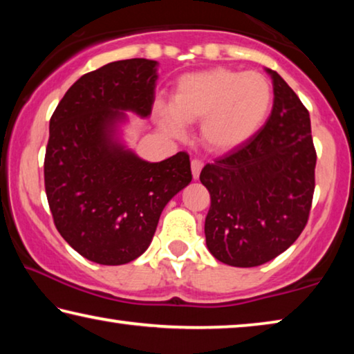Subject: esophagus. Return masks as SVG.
Masks as SVG:
<instances>
[{
    "mask_svg": "<svg viewBox=\"0 0 354 354\" xmlns=\"http://www.w3.org/2000/svg\"><path fill=\"white\" fill-rule=\"evenodd\" d=\"M190 167H192V175H194L195 179H198L200 173H201V169H203V162L200 159H194L190 162Z\"/></svg>",
    "mask_w": 354,
    "mask_h": 354,
    "instance_id": "obj_1",
    "label": "esophagus"
}]
</instances>
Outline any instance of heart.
<instances>
[{
    "mask_svg": "<svg viewBox=\"0 0 354 354\" xmlns=\"http://www.w3.org/2000/svg\"><path fill=\"white\" fill-rule=\"evenodd\" d=\"M272 103V86L263 75L215 67L179 77L173 101H156V113L173 136H183L185 123L201 122L203 143L225 153L257 134Z\"/></svg>",
    "mask_w": 354,
    "mask_h": 354,
    "instance_id": "heart-1",
    "label": "heart"
}]
</instances>
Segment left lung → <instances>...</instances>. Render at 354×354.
<instances>
[{"label":"left lung","mask_w":354,"mask_h":354,"mask_svg":"<svg viewBox=\"0 0 354 354\" xmlns=\"http://www.w3.org/2000/svg\"><path fill=\"white\" fill-rule=\"evenodd\" d=\"M267 71L274 95L267 123L200 175L211 194L206 245L232 267L262 266L286 251L313 206L317 154L309 112L277 71Z\"/></svg>","instance_id":"8db88e82"}]
</instances>
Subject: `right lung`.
Masks as SVG:
<instances>
[{"mask_svg": "<svg viewBox=\"0 0 354 354\" xmlns=\"http://www.w3.org/2000/svg\"><path fill=\"white\" fill-rule=\"evenodd\" d=\"M156 67L127 59L86 73L50 120L44 175L53 220L71 248L103 266L145 253L165 205L192 181L185 151L147 162L115 139L123 111L151 113Z\"/></svg>", "mask_w": 354, "mask_h": 354, "instance_id": "right-lung-1", "label": "right lung"}]
</instances>
